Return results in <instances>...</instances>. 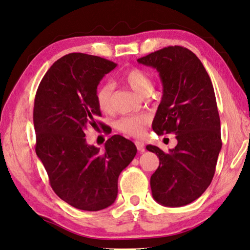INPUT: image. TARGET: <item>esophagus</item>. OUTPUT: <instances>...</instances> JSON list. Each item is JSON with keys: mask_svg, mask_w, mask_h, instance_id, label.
<instances>
[{"mask_svg": "<svg viewBox=\"0 0 250 250\" xmlns=\"http://www.w3.org/2000/svg\"><path fill=\"white\" fill-rule=\"evenodd\" d=\"M134 143H135V145H137L138 151H140V152H144L145 147H144V143H143V142H141V141H135Z\"/></svg>", "mask_w": 250, "mask_h": 250, "instance_id": "esophagus-1", "label": "esophagus"}]
</instances>
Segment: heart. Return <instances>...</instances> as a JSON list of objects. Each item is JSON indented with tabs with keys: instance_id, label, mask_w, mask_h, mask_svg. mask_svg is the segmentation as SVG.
Here are the masks:
<instances>
[{
	"instance_id": "1",
	"label": "heart",
	"mask_w": 250,
	"mask_h": 250,
	"mask_svg": "<svg viewBox=\"0 0 250 250\" xmlns=\"http://www.w3.org/2000/svg\"><path fill=\"white\" fill-rule=\"evenodd\" d=\"M124 81L131 89L140 95H146L153 88L151 76L139 67H133L124 74ZM96 103L103 112H109L112 109V85L105 83L101 85L96 92ZM148 125L147 116L125 117L117 122V128L122 133L130 137H143Z\"/></svg>"
}]
</instances>
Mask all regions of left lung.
I'll list each match as a JSON object with an SVG mask.
<instances>
[{"instance_id": "1", "label": "left lung", "mask_w": 250, "mask_h": 250, "mask_svg": "<svg viewBox=\"0 0 250 250\" xmlns=\"http://www.w3.org/2000/svg\"><path fill=\"white\" fill-rule=\"evenodd\" d=\"M138 62L156 69L163 84L153 130L177 139L168 153L146 146L160 158L151 177L152 196L164 207H183L206 191L215 172L222 141L214 89L201 61L187 48L167 47Z\"/></svg>"}]
</instances>
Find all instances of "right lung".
<instances>
[{
	"instance_id": "add662e5",
	"label": "right lung",
	"mask_w": 250,
	"mask_h": 250,
	"mask_svg": "<svg viewBox=\"0 0 250 250\" xmlns=\"http://www.w3.org/2000/svg\"><path fill=\"white\" fill-rule=\"evenodd\" d=\"M116 66L96 56L66 54L51 65L36 93V154L57 196L80 210L110 207L120 172L137 154L134 143L121 135L108 139L103 152L85 139L102 115L97 86Z\"/></svg>"
}]
</instances>
